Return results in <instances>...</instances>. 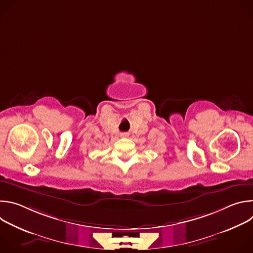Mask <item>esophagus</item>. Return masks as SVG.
Listing matches in <instances>:
<instances>
[{"label":"esophagus","instance_id":"1","mask_svg":"<svg viewBox=\"0 0 253 253\" xmlns=\"http://www.w3.org/2000/svg\"><path fill=\"white\" fill-rule=\"evenodd\" d=\"M121 136H122V137H127L128 135H127L126 133H122V134H121Z\"/></svg>","mask_w":253,"mask_h":253}]
</instances>
